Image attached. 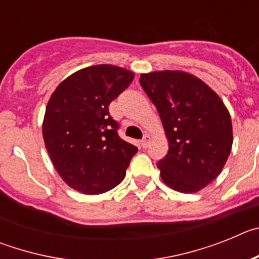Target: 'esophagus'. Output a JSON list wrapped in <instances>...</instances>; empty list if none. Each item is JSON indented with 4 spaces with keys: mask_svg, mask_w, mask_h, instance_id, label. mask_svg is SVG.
I'll list each match as a JSON object with an SVG mask.
<instances>
[{
    "mask_svg": "<svg viewBox=\"0 0 259 259\" xmlns=\"http://www.w3.org/2000/svg\"><path fill=\"white\" fill-rule=\"evenodd\" d=\"M149 143H150V136L149 135H145L143 140H141V146H143V148H148V146H149Z\"/></svg>",
    "mask_w": 259,
    "mask_h": 259,
    "instance_id": "1",
    "label": "esophagus"
}]
</instances>
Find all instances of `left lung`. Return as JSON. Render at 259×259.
I'll return each instance as SVG.
<instances>
[{"label": "left lung", "mask_w": 259, "mask_h": 259, "mask_svg": "<svg viewBox=\"0 0 259 259\" xmlns=\"http://www.w3.org/2000/svg\"><path fill=\"white\" fill-rule=\"evenodd\" d=\"M140 84L168 140V152L157 163L162 180L182 193L205 188L223 170L232 148L227 107L202 80L183 71L143 74Z\"/></svg>", "instance_id": "obj_1"}]
</instances>
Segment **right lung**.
Masks as SVG:
<instances>
[{"mask_svg": "<svg viewBox=\"0 0 259 259\" xmlns=\"http://www.w3.org/2000/svg\"><path fill=\"white\" fill-rule=\"evenodd\" d=\"M134 76L116 66H91L63 80L48 102L45 146L62 179L77 192L105 193L124 179L137 148L119 137L109 105Z\"/></svg>", "mask_w": 259, "mask_h": 259, "instance_id": "1", "label": "right lung"}]
</instances>
